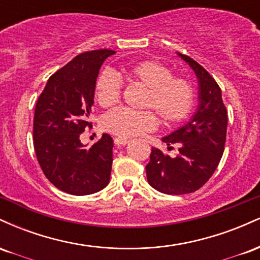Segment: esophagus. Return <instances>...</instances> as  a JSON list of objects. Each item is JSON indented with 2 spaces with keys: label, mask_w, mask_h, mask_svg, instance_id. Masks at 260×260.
<instances>
[{
  "label": "esophagus",
  "mask_w": 260,
  "mask_h": 260,
  "mask_svg": "<svg viewBox=\"0 0 260 260\" xmlns=\"http://www.w3.org/2000/svg\"><path fill=\"white\" fill-rule=\"evenodd\" d=\"M113 142H115V144L117 145V147H124V145L129 143V140H127L124 138H115L113 139Z\"/></svg>",
  "instance_id": "1"
}]
</instances>
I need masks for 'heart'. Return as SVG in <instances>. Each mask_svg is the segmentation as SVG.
I'll return each mask as SVG.
<instances>
[{
	"mask_svg": "<svg viewBox=\"0 0 260 260\" xmlns=\"http://www.w3.org/2000/svg\"><path fill=\"white\" fill-rule=\"evenodd\" d=\"M127 77L132 82L147 88L143 107H150L165 124L180 123L189 116L194 106L196 94L192 84L183 78L174 77L168 66L157 61H142L127 68ZM120 77L110 70L103 71L95 83V98L100 106L110 107L121 98ZM106 132L121 138H132L153 131L157 124L156 115L150 110L133 111L118 109L107 112L101 121Z\"/></svg>",
	"mask_w": 260,
	"mask_h": 260,
	"instance_id": "b5f03b06",
	"label": "heart"
}]
</instances>
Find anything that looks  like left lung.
<instances>
[{"mask_svg":"<svg viewBox=\"0 0 260 260\" xmlns=\"http://www.w3.org/2000/svg\"><path fill=\"white\" fill-rule=\"evenodd\" d=\"M198 79V106L186 124L162 137L168 149L178 148L171 157L153 148L147 170L149 184L165 194H187L203 187L215 171L223 154L228 112L221 89L194 59L177 52Z\"/></svg>","mask_w":260,"mask_h":260,"instance_id":"8db88e82","label":"left lung"}]
</instances>
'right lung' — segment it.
Masks as SVG:
<instances>
[{"label": "right lung", "mask_w": 260, "mask_h": 260, "mask_svg": "<svg viewBox=\"0 0 260 260\" xmlns=\"http://www.w3.org/2000/svg\"><path fill=\"white\" fill-rule=\"evenodd\" d=\"M112 50L83 52L47 80L34 115V149L40 168L55 187L73 196L104 189L110 182L113 140L104 133L90 148L80 143L94 105L95 83Z\"/></svg>", "instance_id": "1"}]
</instances>
